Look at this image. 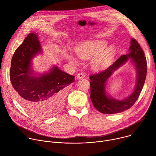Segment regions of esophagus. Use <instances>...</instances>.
<instances>
[{
	"label": "esophagus",
	"mask_w": 156,
	"mask_h": 156,
	"mask_svg": "<svg viewBox=\"0 0 156 156\" xmlns=\"http://www.w3.org/2000/svg\"><path fill=\"white\" fill-rule=\"evenodd\" d=\"M85 76H86V75H85V73H83V72H80V73H79L77 75L76 77H77V79H81V78H84Z\"/></svg>",
	"instance_id": "34e87169"
}]
</instances>
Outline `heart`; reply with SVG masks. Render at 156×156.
<instances>
[{
    "mask_svg": "<svg viewBox=\"0 0 156 156\" xmlns=\"http://www.w3.org/2000/svg\"><path fill=\"white\" fill-rule=\"evenodd\" d=\"M107 44L103 41H96L82 44L75 48L77 56L82 60H89L92 58V65L96 69H102L107 65L115 54L113 47L105 48ZM66 58L72 63H76L77 59L72 55H66Z\"/></svg>",
    "mask_w": 156,
    "mask_h": 156,
    "instance_id": "obj_1",
    "label": "heart"
}]
</instances>
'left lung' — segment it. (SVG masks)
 I'll return each mask as SVG.
<instances>
[{"instance_id":"8db88e82","label":"left lung","mask_w":156,"mask_h":156,"mask_svg":"<svg viewBox=\"0 0 156 156\" xmlns=\"http://www.w3.org/2000/svg\"><path fill=\"white\" fill-rule=\"evenodd\" d=\"M129 50V54L120 56L107 69L90 76L91 101L94 107L102 114H117L129 109L137 101L142 91L147 73L146 58L139 43L134 38L131 40ZM128 58H132L137 70V82L135 90L122 101L108 98L105 91V83L112 73L127 61Z\"/></svg>"}]
</instances>
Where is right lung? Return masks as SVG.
Returning <instances> with one entry per match:
<instances>
[{"mask_svg": "<svg viewBox=\"0 0 156 156\" xmlns=\"http://www.w3.org/2000/svg\"><path fill=\"white\" fill-rule=\"evenodd\" d=\"M41 50L37 35L30 33L12 57L10 79L22 106L33 115L49 117L62 107L65 87L75 81V76L57 66L46 74L33 76L31 61Z\"/></svg>", "mask_w": 156, "mask_h": 156, "instance_id": "add662e5", "label": "right lung"}]
</instances>
